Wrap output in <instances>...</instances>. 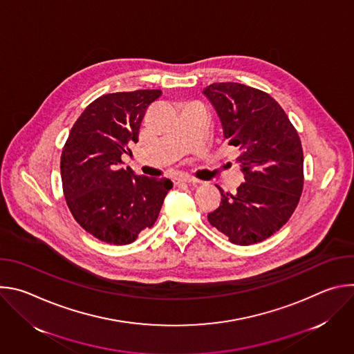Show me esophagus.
<instances>
[{
    "label": "esophagus",
    "instance_id": "obj_1",
    "mask_svg": "<svg viewBox=\"0 0 354 354\" xmlns=\"http://www.w3.org/2000/svg\"><path fill=\"white\" fill-rule=\"evenodd\" d=\"M172 182H174V185H179V183H198L200 180L190 178V176H175V178H172Z\"/></svg>",
    "mask_w": 354,
    "mask_h": 354
}]
</instances>
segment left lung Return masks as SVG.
<instances>
[{
  "instance_id": "8db88e82",
  "label": "left lung",
  "mask_w": 354,
  "mask_h": 354,
  "mask_svg": "<svg viewBox=\"0 0 354 354\" xmlns=\"http://www.w3.org/2000/svg\"><path fill=\"white\" fill-rule=\"evenodd\" d=\"M213 104L228 145L239 148L236 164L245 182L207 218L235 245L261 242L294 213L304 185V156L297 130L266 92L238 82L203 89Z\"/></svg>"
}]
</instances>
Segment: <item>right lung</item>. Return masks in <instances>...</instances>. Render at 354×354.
Returning a JSON list of instances; mask_svg holds the SVG:
<instances>
[{
    "label": "right lung",
    "mask_w": 354,
    "mask_h": 354,
    "mask_svg": "<svg viewBox=\"0 0 354 354\" xmlns=\"http://www.w3.org/2000/svg\"><path fill=\"white\" fill-rule=\"evenodd\" d=\"M160 89L99 96L74 123L62 153V182L75 221L95 238L127 245L158 218L172 182L122 168Z\"/></svg>",
    "instance_id": "obj_1"
}]
</instances>
